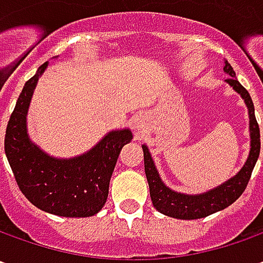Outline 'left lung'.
Returning a JSON list of instances; mask_svg holds the SVG:
<instances>
[{
	"mask_svg": "<svg viewBox=\"0 0 263 263\" xmlns=\"http://www.w3.org/2000/svg\"><path fill=\"white\" fill-rule=\"evenodd\" d=\"M224 71L230 76L226 79V82L237 93H240L248 105L249 130H250V152H249L248 161L236 176L231 177L221 186H217L215 189L205 192L202 195H184V193H178L168 189L162 183L155 168V164L152 161V157L149 154V149L146 145H143L142 149H143V159H145V173H146L147 183H149L151 199H152L154 206L157 208V211L167 217L177 218V219H197V218H205L224 208L230 206L245 192L252 176V171L255 168V164L258 161L259 152H260V133H259V124L255 117V106L252 102V98L248 90L240 85V82L236 77V71L233 70V67L228 61H226Z\"/></svg>",
	"mask_w": 263,
	"mask_h": 263,
	"instance_id": "left-lung-1",
	"label": "left lung"
}]
</instances>
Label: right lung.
Returning a JSON list of instances; mask_svg holds the SVG:
<instances>
[{
    "label": "right lung",
    "mask_w": 263,
    "mask_h": 263,
    "mask_svg": "<svg viewBox=\"0 0 263 263\" xmlns=\"http://www.w3.org/2000/svg\"><path fill=\"white\" fill-rule=\"evenodd\" d=\"M46 67H39L17 99L5 130V155L17 186L36 208L60 217H92L105 205L120 151L133 135L128 128L109 132L89 152L70 159L46 155L30 142L26 128L32 93Z\"/></svg>",
    "instance_id": "add662e5"
}]
</instances>
